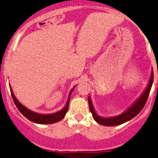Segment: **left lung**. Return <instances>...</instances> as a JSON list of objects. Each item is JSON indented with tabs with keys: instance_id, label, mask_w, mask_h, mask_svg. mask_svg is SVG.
Returning <instances> with one entry per match:
<instances>
[{
	"instance_id": "8db88e82",
	"label": "left lung",
	"mask_w": 158,
	"mask_h": 158,
	"mask_svg": "<svg viewBox=\"0 0 158 158\" xmlns=\"http://www.w3.org/2000/svg\"><path fill=\"white\" fill-rule=\"evenodd\" d=\"M153 79H154V73L153 71L151 72V78H150L149 82H148V85L145 88L144 91L141 93L140 96L134 101L132 103L131 106L128 107L124 112L119 115H116L114 116H109V117H103L98 114L95 110L94 106L92 102L91 98L90 96L88 97V102L89 106L90 112L93 114V117L98 123L102 125V126H107V127H113V126H118L122 123H124L126 122L129 121L131 119L135 117L142 110V109L144 106L145 103L147 102L148 96H149L150 91H151V86L153 84Z\"/></svg>"
}]
</instances>
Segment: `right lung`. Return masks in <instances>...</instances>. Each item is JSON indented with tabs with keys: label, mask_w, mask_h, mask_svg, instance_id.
Masks as SVG:
<instances>
[{
	"label": "right lung",
	"mask_w": 158,
	"mask_h": 158,
	"mask_svg": "<svg viewBox=\"0 0 158 158\" xmlns=\"http://www.w3.org/2000/svg\"><path fill=\"white\" fill-rule=\"evenodd\" d=\"M10 86V93H11V96L13 98V100L15 102V105H16L17 108L18 109L20 112H21V114L23 116H25L27 119H28L29 120H31V122L35 123H38V124H51V123H57V122L60 121L61 120H62L64 118V116H65V113L68 111L69 108V104L70 101V96H71L72 92L74 90V88L76 87L75 85L69 92V94L68 99H67V102L65 103V106L62 109L59 111L56 112V113H49V114H42V113H38L36 112H34L32 110H29L28 108H27L26 106H24L23 104H21L19 101L18 100L16 97H15V94L13 93V90H12L11 87Z\"/></svg>",
	"instance_id": "1"
}]
</instances>
